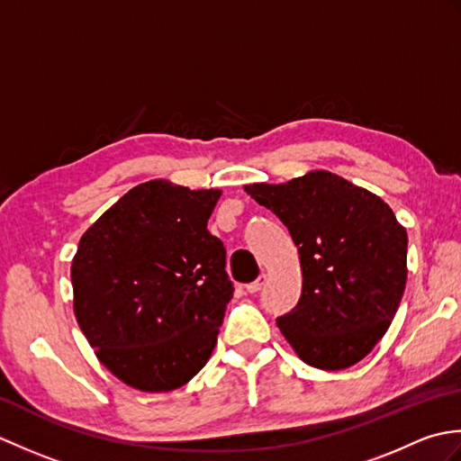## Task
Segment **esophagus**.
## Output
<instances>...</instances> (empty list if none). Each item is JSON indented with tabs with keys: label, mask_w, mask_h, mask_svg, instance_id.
Wrapping results in <instances>:
<instances>
[{
	"label": "esophagus",
	"mask_w": 461,
	"mask_h": 461,
	"mask_svg": "<svg viewBox=\"0 0 461 461\" xmlns=\"http://www.w3.org/2000/svg\"><path fill=\"white\" fill-rule=\"evenodd\" d=\"M266 281H267V276H266V273H261V276H259L256 281H251L249 285H246L248 293H258V291H261V287L266 285Z\"/></svg>",
	"instance_id": "obj_1"
}]
</instances>
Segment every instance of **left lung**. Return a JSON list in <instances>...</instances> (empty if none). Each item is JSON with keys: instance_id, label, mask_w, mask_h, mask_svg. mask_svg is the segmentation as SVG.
Here are the masks:
<instances>
[{"instance_id": "obj_1", "label": "left lung", "mask_w": 461, "mask_h": 461, "mask_svg": "<svg viewBox=\"0 0 461 461\" xmlns=\"http://www.w3.org/2000/svg\"><path fill=\"white\" fill-rule=\"evenodd\" d=\"M246 192L285 223L303 291L277 327L307 365L342 370L384 337L406 287L408 236L390 205L327 170Z\"/></svg>"}]
</instances>
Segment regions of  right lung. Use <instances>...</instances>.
<instances>
[{
    "mask_svg": "<svg viewBox=\"0 0 461 461\" xmlns=\"http://www.w3.org/2000/svg\"><path fill=\"white\" fill-rule=\"evenodd\" d=\"M220 190L134 185L83 233L75 317L95 355L142 393H170L212 357L233 285L208 231Z\"/></svg>",
    "mask_w": 461,
    "mask_h": 461,
    "instance_id": "right-lung-1",
    "label": "right lung"
}]
</instances>
